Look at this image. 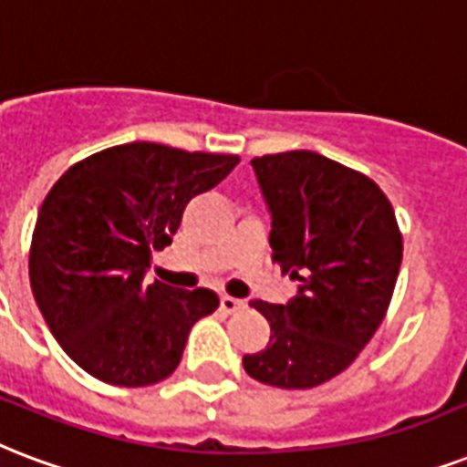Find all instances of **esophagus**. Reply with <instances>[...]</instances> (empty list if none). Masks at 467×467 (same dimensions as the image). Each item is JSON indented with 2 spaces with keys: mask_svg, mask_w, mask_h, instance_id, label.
<instances>
[{
  "mask_svg": "<svg viewBox=\"0 0 467 467\" xmlns=\"http://www.w3.org/2000/svg\"><path fill=\"white\" fill-rule=\"evenodd\" d=\"M242 301L240 298H233V296H220V308H223V311L225 313H237V311H242Z\"/></svg>",
  "mask_w": 467,
  "mask_h": 467,
  "instance_id": "obj_1",
  "label": "esophagus"
}]
</instances>
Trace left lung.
Here are the masks:
<instances>
[{
  "label": "left lung",
  "mask_w": 467,
  "mask_h": 467,
  "mask_svg": "<svg viewBox=\"0 0 467 467\" xmlns=\"http://www.w3.org/2000/svg\"><path fill=\"white\" fill-rule=\"evenodd\" d=\"M252 169L272 215V257L298 291L286 304L249 301L272 337L242 365L262 384L318 387L379 328L400 276L401 233L375 181L316 151L259 156Z\"/></svg>",
  "instance_id": "obj_1"
}]
</instances>
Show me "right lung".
I'll return each mask as SVG.
<instances>
[{
  "mask_svg": "<svg viewBox=\"0 0 467 467\" xmlns=\"http://www.w3.org/2000/svg\"><path fill=\"white\" fill-rule=\"evenodd\" d=\"M237 163L233 154L131 141L78 161L48 191L28 276L51 333L88 375L147 387L178 368L193 323L220 301L210 289L176 291L144 276L188 202Z\"/></svg>",
  "mask_w": 467,
  "mask_h": 467,
  "instance_id": "add662e5",
  "label": "right lung"
}]
</instances>
